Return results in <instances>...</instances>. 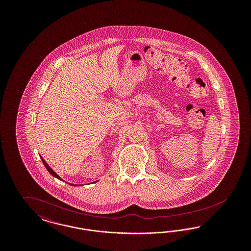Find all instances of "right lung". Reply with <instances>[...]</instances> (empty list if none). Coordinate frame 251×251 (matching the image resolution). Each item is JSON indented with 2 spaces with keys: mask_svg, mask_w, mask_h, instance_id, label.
<instances>
[{
  "mask_svg": "<svg viewBox=\"0 0 251 251\" xmlns=\"http://www.w3.org/2000/svg\"><path fill=\"white\" fill-rule=\"evenodd\" d=\"M41 160H42V162H43L44 166H45L46 169H47L49 172H50V175H52V176H53V177H55L56 179H60V180H63L62 178H60L59 176H58V175H57V174H56V173H55V172H54V171H53V170L50 168V167L48 164L45 162V160H44L42 157H41ZM97 181H98V180H97ZM69 184H70V185H72V186H78V184H77V185H76V184H72V183H69Z\"/></svg>",
  "mask_w": 251,
  "mask_h": 251,
  "instance_id": "right-lung-1",
  "label": "right lung"
}]
</instances>
